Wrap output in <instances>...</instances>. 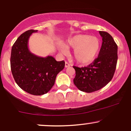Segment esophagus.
Wrapping results in <instances>:
<instances>
[{"label":"esophagus","instance_id":"34e87169","mask_svg":"<svg viewBox=\"0 0 131 131\" xmlns=\"http://www.w3.org/2000/svg\"><path fill=\"white\" fill-rule=\"evenodd\" d=\"M70 64L68 62L66 61V62H65V67L67 68V67H70Z\"/></svg>","mask_w":131,"mask_h":131}]
</instances>
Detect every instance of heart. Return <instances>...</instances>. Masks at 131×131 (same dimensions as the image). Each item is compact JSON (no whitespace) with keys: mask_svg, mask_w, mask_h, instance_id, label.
<instances>
[{"mask_svg":"<svg viewBox=\"0 0 131 131\" xmlns=\"http://www.w3.org/2000/svg\"><path fill=\"white\" fill-rule=\"evenodd\" d=\"M67 48L74 49L73 56L79 63L88 65L94 61L99 53L101 43L96 37L88 35H78L68 40ZM62 53H66L64 48H61Z\"/></svg>","mask_w":131,"mask_h":131,"instance_id":"1","label":"heart"}]
</instances>
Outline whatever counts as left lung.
Here are the masks:
<instances>
[{
    "label": "left lung",
    "mask_w": 131,
    "mask_h": 131,
    "mask_svg": "<svg viewBox=\"0 0 131 131\" xmlns=\"http://www.w3.org/2000/svg\"><path fill=\"white\" fill-rule=\"evenodd\" d=\"M103 37L97 58L87 67L73 66L76 71L74 84L80 91L90 93L100 90L112 79L117 61V45L110 34L99 31Z\"/></svg>",
    "instance_id": "8db88e82"
}]
</instances>
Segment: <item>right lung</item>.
Listing matches in <instances>:
<instances>
[{
	"instance_id": "add662e5",
	"label": "right lung",
	"mask_w": 131,
	"mask_h": 131,
	"mask_svg": "<svg viewBox=\"0 0 131 131\" xmlns=\"http://www.w3.org/2000/svg\"><path fill=\"white\" fill-rule=\"evenodd\" d=\"M37 31L27 30L17 39L11 50L10 68L14 80L23 90L34 95H42L52 88L65 62L57 61L52 56L38 57L30 51L28 39Z\"/></svg>"
}]
</instances>
